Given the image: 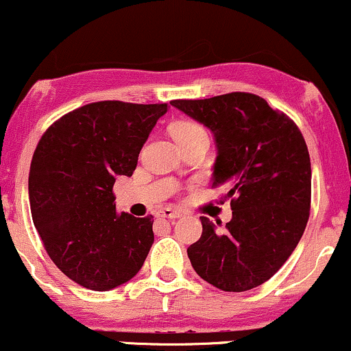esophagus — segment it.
Instances as JSON below:
<instances>
[{
    "label": "esophagus",
    "mask_w": 351,
    "mask_h": 351,
    "mask_svg": "<svg viewBox=\"0 0 351 351\" xmlns=\"http://www.w3.org/2000/svg\"><path fill=\"white\" fill-rule=\"evenodd\" d=\"M158 218H169V219H176V218H180L182 213H180L179 210H172V208H164V210H159L158 213H156Z\"/></svg>",
    "instance_id": "obj_1"
}]
</instances>
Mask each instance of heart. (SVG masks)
<instances>
[{"instance_id":"1","label":"heart","mask_w":351,"mask_h":351,"mask_svg":"<svg viewBox=\"0 0 351 351\" xmlns=\"http://www.w3.org/2000/svg\"><path fill=\"white\" fill-rule=\"evenodd\" d=\"M171 135L179 146L198 140V138H208L205 128L200 123L193 122V120H179V122H176L171 127Z\"/></svg>"}]
</instances>
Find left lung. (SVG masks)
Instances as JSON below:
<instances>
[{"label":"left lung","instance_id":"8db88e82","mask_svg":"<svg viewBox=\"0 0 351 351\" xmlns=\"http://www.w3.org/2000/svg\"><path fill=\"white\" fill-rule=\"evenodd\" d=\"M171 104L215 135L213 187H226L231 198L232 219L223 232L200 218L202 237L187 249L193 270L223 291L265 283L296 249L309 219L311 159L300 128L250 93Z\"/></svg>","mask_w":351,"mask_h":351}]
</instances>
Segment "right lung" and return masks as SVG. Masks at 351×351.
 I'll return each mask as SVG.
<instances>
[{
  "mask_svg": "<svg viewBox=\"0 0 351 351\" xmlns=\"http://www.w3.org/2000/svg\"><path fill=\"white\" fill-rule=\"evenodd\" d=\"M167 104L101 101L63 115L43 133L29 172L34 226L60 270L107 291L132 280L154 242L153 216L117 213V176L138 154Z\"/></svg>",
  "mask_w": 351,
  "mask_h": 351,
  "instance_id": "right-lung-1",
  "label": "right lung"
}]
</instances>
